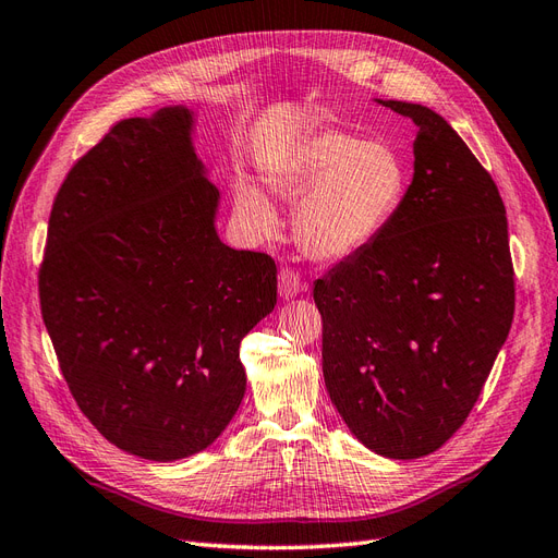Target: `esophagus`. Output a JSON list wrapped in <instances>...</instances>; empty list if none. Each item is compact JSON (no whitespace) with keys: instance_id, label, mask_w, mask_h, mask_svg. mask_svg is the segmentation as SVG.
Returning <instances> with one entry per match:
<instances>
[{"instance_id":"1","label":"esophagus","mask_w":558,"mask_h":558,"mask_svg":"<svg viewBox=\"0 0 558 558\" xmlns=\"http://www.w3.org/2000/svg\"><path fill=\"white\" fill-rule=\"evenodd\" d=\"M306 284L302 282V278H299L294 270L290 268H282L280 276H278V290H280V296L282 299H294L304 292Z\"/></svg>"}]
</instances>
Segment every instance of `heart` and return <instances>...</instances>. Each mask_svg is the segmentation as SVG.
<instances>
[{
    "label": "heart",
    "instance_id": "1",
    "mask_svg": "<svg viewBox=\"0 0 558 558\" xmlns=\"http://www.w3.org/2000/svg\"><path fill=\"white\" fill-rule=\"evenodd\" d=\"M408 183L405 157L391 143L335 130L294 143L266 174L270 193L296 203L294 240L320 264L373 245L401 211ZM233 203L252 233L268 238L278 231L276 207L256 185L240 181Z\"/></svg>",
    "mask_w": 558,
    "mask_h": 558
}]
</instances>
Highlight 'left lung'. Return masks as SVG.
Returning <instances> with one entry per match:
<instances>
[{
  "label": "left lung",
  "instance_id": "1",
  "mask_svg": "<svg viewBox=\"0 0 558 558\" xmlns=\"http://www.w3.org/2000/svg\"><path fill=\"white\" fill-rule=\"evenodd\" d=\"M375 101L417 126L393 223L316 280L325 387L349 432L389 460L438 450L464 424L513 320L495 181L438 112Z\"/></svg>",
  "mask_w": 558,
  "mask_h": 558
}]
</instances>
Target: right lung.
<instances>
[{
  "mask_svg": "<svg viewBox=\"0 0 558 558\" xmlns=\"http://www.w3.org/2000/svg\"><path fill=\"white\" fill-rule=\"evenodd\" d=\"M195 110L118 122L51 209L39 302L63 377L112 446L150 462L209 448L245 396L240 341L276 308L270 256L223 245Z\"/></svg>",
  "mask_w": 558,
  "mask_h": 558,
  "instance_id": "1",
  "label": "right lung"
}]
</instances>
